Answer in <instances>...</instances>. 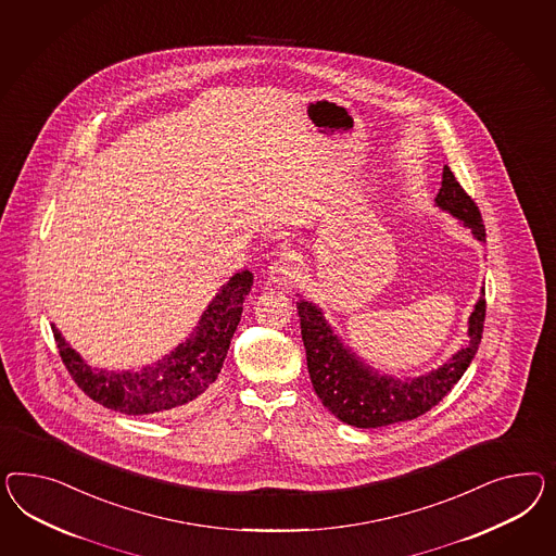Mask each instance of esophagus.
<instances>
[{"mask_svg": "<svg viewBox=\"0 0 556 556\" xmlns=\"http://www.w3.org/2000/svg\"><path fill=\"white\" fill-rule=\"evenodd\" d=\"M298 256L293 253H283L277 256L275 263H270L269 283L270 286H289L298 273Z\"/></svg>", "mask_w": 556, "mask_h": 556, "instance_id": "1", "label": "esophagus"}]
</instances>
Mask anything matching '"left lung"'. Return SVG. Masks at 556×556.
Masks as SVG:
<instances>
[{
  "label": "left lung",
  "instance_id": "1",
  "mask_svg": "<svg viewBox=\"0 0 556 556\" xmlns=\"http://www.w3.org/2000/svg\"><path fill=\"white\" fill-rule=\"evenodd\" d=\"M435 204L469 228L476 240L485 242L480 211L447 165L443 167ZM483 295L485 291L481 289V298L469 316L466 344L443 366L413 378L378 372L342 342L316 303L301 298L298 301L301 338L307 354L309 378L319 401L331 415L358 429L387 427L425 415L457 384L478 352L485 319Z\"/></svg>",
  "mask_w": 556,
  "mask_h": 556
}]
</instances>
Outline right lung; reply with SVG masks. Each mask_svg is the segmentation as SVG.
Returning a JSON list of instances; mask_svg holds the SVG:
<instances>
[{
    "mask_svg": "<svg viewBox=\"0 0 556 556\" xmlns=\"http://www.w3.org/2000/svg\"><path fill=\"white\" fill-rule=\"evenodd\" d=\"M251 286V270L235 273L208 303L194 331L162 361L143 366L139 372L92 368L54 324L52 333L66 370L94 403L123 415H160L198 401L218 378Z\"/></svg>",
    "mask_w": 556,
    "mask_h": 556,
    "instance_id": "obj_1",
    "label": "right lung"
}]
</instances>
